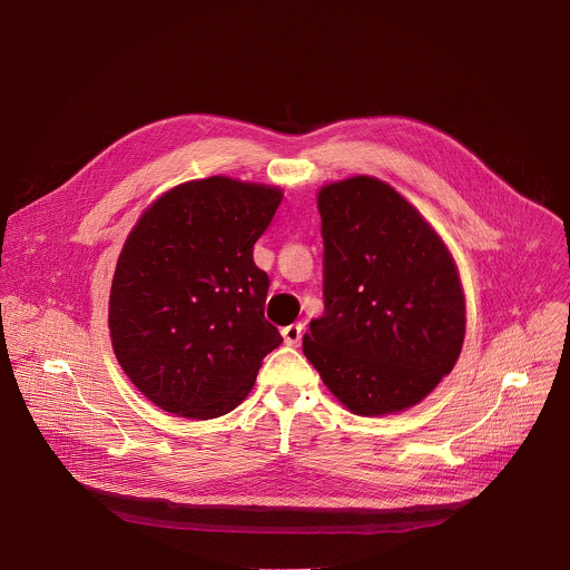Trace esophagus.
<instances>
[{
	"label": "esophagus",
	"mask_w": 570,
	"mask_h": 570,
	"mask_svg": "<svg viewBox=\"0 0 570 570\" xmlns=\"http://www.w3.org/2000/svg\"><path fill=\"white\" fill-rule=\"evenodd\" d=\"M282 336H284V343L291 345V347H297L302 343V336H304V324L295 322V324H288V327L282 330Z\"/></svg>",
	"instance_id": "esophagus-1"
}]
</instances>
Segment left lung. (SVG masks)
Returning <instances> with one entry per match:
<instances>
[{
	"label": "left lung",
	"instance_id": "left-lung-1",
	"mask_svg": "<svg viewBox=\"0 0 570 570\" xmlns=\"http://www.w3.org/2000/svg\"><path fill=\"white\" fill-rule=\"evenodd\" d=\"M324 313L302 350L354 415L420 403L464 341V295L451 253L390 185L356 176L317 194Z\"/></svg>",
	"mask_w": 570,
	"mask_h": 570
}]
</instances>
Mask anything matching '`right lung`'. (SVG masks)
Here are the masks:
<instances>
[{"mask_svg":"<svg viewBox=\"0 0 570 570\" xmlns=\"http://www.w3.org/2000/svg\"><path fill=\"white\" fill-rule=\"evenodd\" d=\"M282 191L223 176L178 185L128 234L110 288L112 350L161 411L214 420L248 396L282 334L253 248Z\"/></svg>","mask_w":570,"mask_h":570,"instance_id":"1","label":"right lung"}]
</instances>
